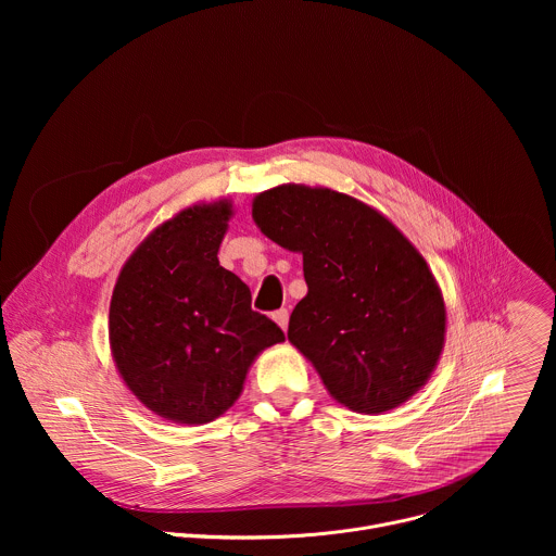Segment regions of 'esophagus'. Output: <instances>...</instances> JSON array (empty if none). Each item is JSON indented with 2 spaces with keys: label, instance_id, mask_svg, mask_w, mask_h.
<instances>
[{
  "label": "esophagus",
  "instance_id": "1",
  "mask_svg": "<svg viewBox=\"0 0 556 556\" xmlns=\"http://www.w3.org/2000/svg\"><path fill=\"white\" fill-rule=\"evenodd\" d=\"M273 319L277 321V326L286 332L288 330V319H290V312L286 309V307H281V309H277L275 314H273Z\"/></svg>",
  "mask_w": 556,
  "mask_h": 556
}]
</instances>
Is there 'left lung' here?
I'll return each mask as SVG.
<instances>
[{
  "label": "left lung",
  "mask_w": 556,
  "mask_h": 556,
  "mask_svg": "<svg viewBox=\"0 0 556 556\" xmlns=\"http://www.w3.org/2000/svg\"><path fill=\"white\" fill-rule=\"evenodd\" d=\"M266 237L303 255L307 294L288 339L334 399L358 414L403 405L431 376L446 312L407 237L371 206L330 191L281 185L253 202Z\"/></svg>",
  "instance_id": "8db88e82"
}]
</instances>
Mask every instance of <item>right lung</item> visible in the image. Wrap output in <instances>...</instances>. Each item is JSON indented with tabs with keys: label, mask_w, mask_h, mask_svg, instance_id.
Listing matches in <instances>:
<instances>
[{
	"label": "right lung",
	"mask_w": 556,
	"mask_h": 556,
	"mask_svg": "<svg viewBox=\"0 0 556 556\" xmlns=\"http://www.w3.org/2000/svg\"><path fill=\"white\" fill-rule=\"evenodd\" d=\"M230 204H202L155 228L123 266L110 305L116 367L136 399L174 422L204 425L242 391L255 356L283 341L251 307L217 251Z\"/></svg>",
	"instance_id": "right-lung-1"
}]
</instances>
